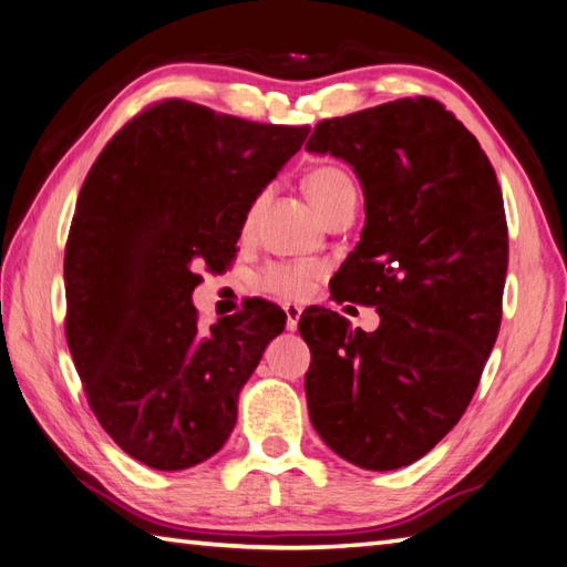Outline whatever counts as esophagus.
<instances>
[{"instance_id":"obj_1","label":"esophagus","mask_w":567,"mask_h":567,"mask_svg":"<svg viewBox=\"0 0 567 567\" xmlns=\"http://www.w3.org/2000/svg\"><path fill=\"white\" fill-rule=\"evenodd\" d=\"M285 316H287V331H297V323H299V316H301V307L297 305H285Z\"/></svg>"}]
</instances>
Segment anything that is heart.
Masks as SVG:
<instances>
[{
    "label": "heart",
    "mask_w": 567,
    "mask_h": 567,
    "mask_svg": "<svg viewBox=\"0 0 567 567\" xmlns=\"http://www.w3.org/2000/svg\"><path fill=\"white\" fill-rule=\"evenodd\" d=\"M305 188L311 205L316 207L323 219L333 213V209L350 200L354 195V183L346 171H340L336 166H319L313 168L311 174L305 181ZM260 200H256L246 213L244 229H251V224L256 221ZM323 275V266L319 262H272L266 270L258 275V285L266 292L280 297V299H305L313 292L316 282Z\"/></svg>",
    "instance_id": "obj_1"
}]
</instances>
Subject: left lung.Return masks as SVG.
<instances>
[{
	"label": "left lung",
	"instance_id": "obj_1",
	"mask_svg": "<svg viewBox=\"0 0 567 567\" xmlns=\"http://www.w3.org/2000/svg\"><path fill=\"white\" fill-rule=\"evenodd\" d=\"M307 150L343 159L360 181L364 229L336 299L379 313L372 333L331 309L301 313L311 425L354 466L401 468L458 423L495 346L503 193L478 140L425 96L323 121Z\"/></svg>",
	"mask_w": 567,
	"mask_h": 567
}]
</instances>
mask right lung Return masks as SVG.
Returning a JSON list of instances; mask_svg holds the SVG:
<instances>
[{
	"mask_svg": "<svg viewBox=\"0 0 567 567\" xmlns=\"http://www.w3.org/2000/svg\"><path fill=\"white\" fill-rule=\"evenodd\" d=\"M309 125H260L168 99L133 117L91 166L68 251V346L101 427L144 466L217 454L285 311L251 299L200 328L197 266L239 251L248 207Z\"/></svg>",
	"mask_w": 567,
	"mask_h": 567,
	"instance_id": "add662e5",
	"label": "right lung"
}]
</instances>
